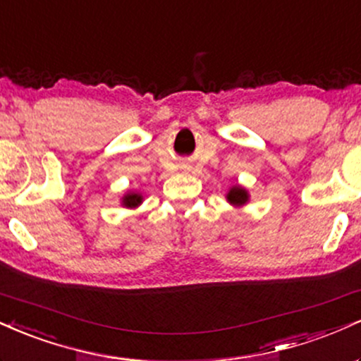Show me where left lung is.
<instances>
[{"label": "left lung", "mask_w": 361, "mask_h": 361, "mask_svg": "<svg viewBox=\"0 0 361 361\" xmlns=\"http://www.w3.org/2000/svg\"><path fill=\"white\" fill-rule=\"evenodd\" d=\"M247 199H248L247 190L241 189V188H233L230 192H228V201L235 206L245 204V202H247Z\"/></svg>", "instance_id": "1"}]
</instances>
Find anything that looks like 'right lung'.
I'll return each instance as SVG.
<instances>
[{
    "instance_id": "obj_1",
    "label": "right lung",
    "mask_w": 361,
    "mask_h": 361,
    "mask_svg": "<svg viewBox=\"0 0 361 361\" xmlns=\"http://www.w3.org/2000/svg\"><path fill=\"white\" fill-rule=\"evenodd\" d=\"M140 202H142V196H138V194H128V196H125V199H123V204L128 207L138 206Z\"/></svg>"
}]
</instances>
